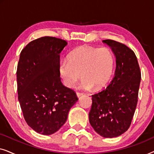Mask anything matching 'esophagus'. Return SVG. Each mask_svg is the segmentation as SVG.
Instances as JSON below:
<instances>
[{
  "label": "esophagus",
  "mask_w": 154,
  "mask_h": 154,
  "mask_svg": "<svg viewBox=\"0 0 154 154\" xmlns=\"http://www.w3.org/2000/svg\"><path fill=\"white\" fill-rule=\"evenodd\" d=\"M83 93H81V92H76V95H77V97H80L81 96H82L83 95Z\"/></svg>",
  "instance_id": "obj_1"
}]
</instances>
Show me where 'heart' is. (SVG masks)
<instances>
[{
  "label": "heart",
  "instance_id": "heart-1",
  "mask_svg": "<svg viewBox=\"0 0 154 154\" xmlns=\"http://www.w3.org/2000/svg\"><path fill=\"white\" fill-rule=\"evenodd\" d=\"M113 71V56L106 48L79 46L70 52L69 59H62L59 63L60 74L69 88L75 85L81 73L82 88L102 90L111 81Z\"/></svg>",
  "mask_w": 154,
  "mask_h": 154
}]
</instances>
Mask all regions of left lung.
I'll list each match as a JSON object with an SVG mask.
<instances>
[{"instance_id": "left-lung-1", "label": "left lung", "mask_w": 154, "mask_h": 154, "mask_svg": "<svg viewBox=\"0 0 154 154\" xmlns=\"http://www.w3.org/2000/svg\"><path fill=\"white\" fill-rule=\"evenodd\" d=\"M102 42L111 48L116 67L106 89L92 95L89 121L97 133L112 138L121 135L130 128L137 104L141 72L131 49L113 40Z\"/></svg>"}]
</instances>
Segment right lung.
Masks as SVG:
<instances>
[{
	"instance_id": "obj_1",
	"label": "right lung",
	"mask_w": 154,
	"mask_h": 154,
	"mask_svg": "<svg viewBox=\"0 0 154 154\" xmlns=\"http://www.w3.org/2000/svg\"><path fill=\"white\" fill-rule=\"evenodd\" d=\"M64 40L45 36L30 42L20 53L17 70L18 100L29 126L49 135L65 123L78 99L61 82L60 53Z\"/></svg>"
}]
</instances>
